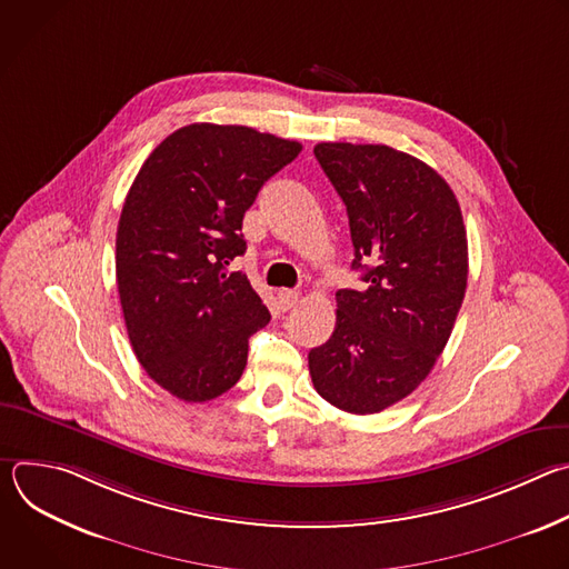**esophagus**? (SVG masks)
<instances>
[{"label":"esophagus","instance_id":"1","mask_svg":"<svg viewBox=\"0 0 569 569\" xmlns=\"http://www.w3.org/2000/svg\"><path fill=\"white\" fill-rule=\"evenodd\" d=\"M297 301H299V292H297V290H279V292H277V306H279V310H290Z\"/></svg>","mask_w":569,"mask_h":569}]
</instances>
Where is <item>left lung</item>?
I'll list each match as a JSON object with an SVG mask.
<instances>
[{
  "label": "left lung",
  "mask_w": 569,
  "mask_h": 569,
  "mask_svg": "<svg viewBox=\"0 0 569 569\" xmlns=\"http://www.w3.org/2000/svg\"><path fill=\"white\" fill-rule=\"evenodd\" d=\"M315 157L347 204L362 290H338L336 331L308 353L317 393L351 415L410 396L452 333L468 281L459 202L426 161L382 143L323 141Z\"/></svg>",
  "instance_id": "8db88e82"
}]
</instances>
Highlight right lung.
<instances>
[{"instance_id": "obj_1", "label": "right lung", "mask_w": 569, "mask_h": 569, "mask_svg": "<svg viewBox=\"0 0 569 569\" xmlns=\"http://www.w3.org/2000/svg\"><path fill=\"white\" fill-rule=\"evenodd\" d=\"M301 152L248 126L191 123L139 169L117 229V288L146 373L187 402L231 389L270 312L242 272V216Z\"/></svg>"}]
</instances>
